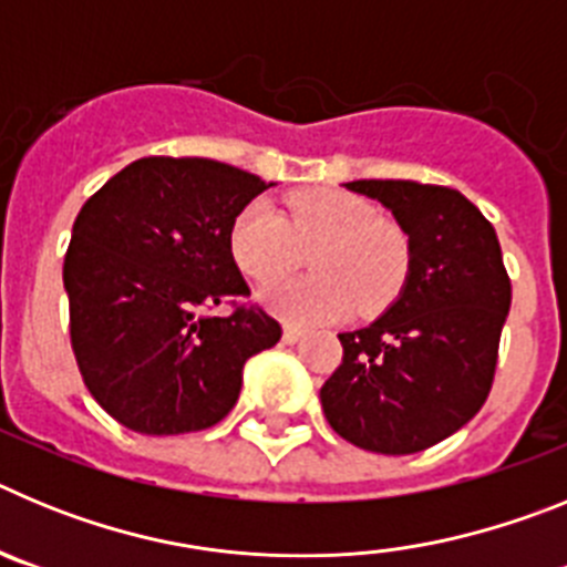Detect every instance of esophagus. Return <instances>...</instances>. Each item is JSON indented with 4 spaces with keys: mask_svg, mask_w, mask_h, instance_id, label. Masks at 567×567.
Returning a JSON list of instances; mask_svg holds the SVG:
<instances>
[{
    "mask_svg": "<svg viewBox=\"0 0 567 567\" xmlns=\"http://www.w3.org/2000/svg\"><path fill=\"white\" fill-rule=\"evenodd\" d=\"M300 338H303V332H300L298 327H284V340H287V343H298Z\"/></svg>",
    "mask_w": 567,
    "mask_h": 567,
    "instance_id": "34e87169",
    "label": "esophagus"
}]
</instances>
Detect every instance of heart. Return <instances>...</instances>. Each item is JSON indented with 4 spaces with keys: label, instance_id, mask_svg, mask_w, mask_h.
<instances>
[{
    "label": "heart",
    "instance_id": "1",
    "mask_svg": "<svg viewBox=\"0 0 567 567\" xmlns=\"http://www.w3.org/2000/svg\"><path fill=\"white\" fill-rule=\"evenodd\" d=\"M312 278L287 280L264 292L272 315L315 327L389 307L412 264L409 235L380 218L378 207L346 189H307L287 202V218L267 198L247 204L229 229L235 267L255 284H275L312 249Z\"/></svg>",
    "mask_w": 567,
    "mask_h": 567
}]
</instances>
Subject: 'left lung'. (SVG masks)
<instances>
[{
  "label": "left lung",
  "instance_id": "8db88e82",
  "mask_svg": "<svg viewBox=\"0 0 567 567\" xmlns=\"http://www.w3.org/2000/svg\"><path fill=\"white\" fill-rule=\"evenodd\" d=\"M412 247L409 278L369 327L338 334L343 360L320 389L329 425L378 454H414L483 409L497 369L511 280L494 227L452 187L352 182Z\"/></svg>",
  "mask_w": 567,
  "mask_h": 567
}]
</instances>
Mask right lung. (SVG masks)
Instances as JSON below:
<instances>
[{
    "label": "right lung",
    "mask_w": 567,
    "mask_h": 567,
    "mask_svg": "<svg viewBox=\"0 0 567 567\" xmlns=\"http://www.w3.org/2000/svg\"><path fill=\"white\" fill-rule=\"evenodd\" d=\"M272 184L213 158L150 155L82 207L64 255L70 343L84 385L138 434H189L238 403L244 363L272 349L264 309L229 252L238 213Z\"/></svg>",
    "instance_id": "obj_1"
}]
</instances>
